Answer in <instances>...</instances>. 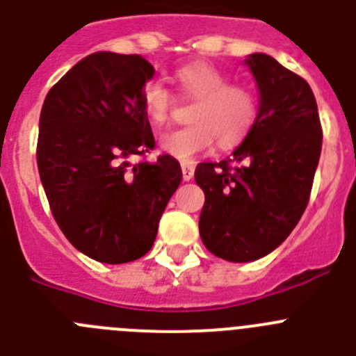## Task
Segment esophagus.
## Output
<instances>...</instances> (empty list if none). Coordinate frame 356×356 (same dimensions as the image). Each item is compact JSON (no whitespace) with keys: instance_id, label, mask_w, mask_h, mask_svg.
<instances>
[{"instance_id":"obj_1","label":"esophagus","mask_w":356,"mask_h":356,"mask_svg":"<svg viewBox=\"0 0 356 356\" xmlns=\"http://www.w3.org/2000/svg\"><path fill=\"white\" fill-rule=\"evenodd\" d=\"M194 162L192 161H184L181 162V175H184V180L188 181L194 178Z\"/></svg>"}]
</instances>
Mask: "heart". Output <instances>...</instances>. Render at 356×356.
Returning <instances> with one entry per match:
<instances>
[{
	"label": "heart",
	"instance_id": "b5f03b06",
	"mask_svg": "<svg viewBox=\"0 0 356 356\" xmlns=\"http://www.w3.org/2000/svg\"><path fill=\"white\" fill-rule=\"evenodd\" d=\"M172 82L184 99L194 101L188 110L192 124L168 131L161 148L171 157L191 161L211 145L229 148L243 140L259 117V97L246 83L231 82L229 76L208 63H191L172 73ZM145 115L154 125L168 124L175 108V96L157 80L141 89Z\"/></svg>",
	"mask_w": 356,
	"mask_h": 356
}]
</instances>
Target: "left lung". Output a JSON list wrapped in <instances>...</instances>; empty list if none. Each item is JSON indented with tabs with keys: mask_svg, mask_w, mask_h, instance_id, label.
Masks as SVG:
<instances>
[{
	"mask_svg": "<svg viewBox=\"0 0 356 356\" xmlns=\"http://www.w3.org/2000/svg\"><path fill=\"white\" fill-rule=\"evenodd\" d=\"M260 90L255 124L234 154L201 162L199 234L213 255L252 262L282 245L299 223L321 152V124L309 83L266 54L246 59Z\"/></svg>",
	"mask_w": 356,
	"mask_h": 356,
	"instance_id": "obj_1",
	"label": "left lung"
}]
</instances>
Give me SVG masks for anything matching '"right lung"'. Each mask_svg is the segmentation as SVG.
<instances>
[{
    "mask_svg": "<svg viewBox=\"0 0 356 356\" xmlns=\"http://www.w3.org/2000/svg\"><path fill=\"white\" fill-rule=\"evenodd\" d=\"M154 73L138 54H90L43 101L36 162L50 211L67 241L97 262H133L150 252L181 181L168 154L155 164L127 161L155 147L141 104Z\"/></svg>",
    "mask_w": 356,
    "mask_h": 356,
    "instance_id": "1",
    "label": "right lung"
}]
</instances>
